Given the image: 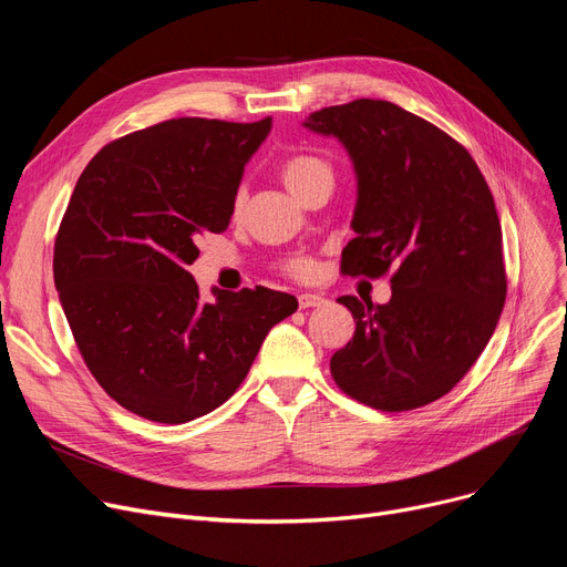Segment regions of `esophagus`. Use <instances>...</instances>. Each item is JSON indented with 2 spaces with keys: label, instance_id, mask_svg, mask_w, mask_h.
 Listing matches in <instances>:
<instances>
[{
  "label": "esophagus",
  "instance_id": "esophagus-1",
  "mask_svg": "<svg viewBox=\"0 0 567 567\" xmlns=\"http://www.w3.org/2000/svg\"><path fill=\"white\" fill-rule=\"evenodd\" d=\"M326 303H329V301H326L323 296H319V293H301V296H299V308H301V310H308V308H323Z\"/></svg>",
  "mask_w": 567,
  "mask_h": 567
}]
</instances>
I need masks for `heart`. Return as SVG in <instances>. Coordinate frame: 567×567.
Returning a JSON list of instances; mask_svg holds the SVG:
<instances>
[{"label":"heart","instance_id":"b5f03b06","mask_svg":"<svg viewBox=\"0 0 567 567\" xmlns=\"http://www.w3.org/2000/svg\"><path fill=\"white\" fill-rule=\"evenodd\" d=\"M280 176L285 186L291 190V195H299L306 186H310L315 178L321 176H333L331 165L323 163L321 158L315 156H291L280 165ZM244 204V190H238L236 195V208ZM312 261L310 259H291L287 264V271L296 278H308L312 274Z\"/></svg>","mask_w":567,"mask_h":567}]
</instances>
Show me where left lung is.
<instances>
[{
	"label": "left lung",
	"mask_w": 567,
	"mask_h": 567,
	"mask_svg": "<svg viewBox=\"0 0 567 567\" xmlns=\"http://www.w3.org/2000/svg\"><path fill=\"white\" fill-rule=\"evenodd\" d=\"M303 126L336 137L355 174L347 276H391V301L342 296L355 333L333 353L340 389L372 409L409 411L443 398L478 361L503 303V238L494 197L466 148L389 101L312 112Z\"/></svg>",
	"instance_id": "obj_1"
}]
</instances>
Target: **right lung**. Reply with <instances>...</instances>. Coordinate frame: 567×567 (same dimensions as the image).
I'll return each mask as SVG.
<instances>
[{"mask_svg": "<svg viewBox=\"0 0 567 567\" xmlns=\"http://www.w3.org/2000/svg\"><path fill=\"white\" fill-rule=\"evenodd\" d=\"M255 124L169 118L114 140L80 174L54 241V287L103 391L146 421L214 411L246 379L291 293L266 287L202 301L188 266L234 214L244 169L271 133Z\"/></svg>", "mask_w": 567, "mask_h": 567, "instance_id": "obj_1", "label": "right lung"}]
</instances>
